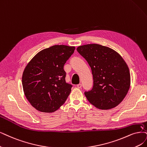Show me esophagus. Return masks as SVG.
Masks as SVG:
<instances>
[{
  "label": "esophagus",
  "instance_id": "obj_1",
  "mask_svg": "<svg viewBox=\"0 0 147 147\" xmlns=\"http://www.w3.org/2000/svg\"><path fill=\"white\" fill-rule=\"evenodd\" d=\"M77 86H78V88H80L81 87H82V84H79L77 85Z\"/></svg>",
  "mask_w": 147,
  "mask_h": 147
}]
</instances>
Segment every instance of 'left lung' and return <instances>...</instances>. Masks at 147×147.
Returning <instances> with one entry per match:
<instances>
[{
    "mask_svg": "<svg viewBox=\"0 0 147 147\" xmlns=\"http://www.w3.org/2000/svg\"><path fill=\"white\" fill-rule=\"evenodd\" d=\"M77 50L91 68L93 87L85 92L90 103L100 110H110L123 100L129 89L131 78L128 65L122 56L105 46L87 44Z\"/></svg>",
    "mask_w": 147,
    "mask_h": 147,
    "instance_id": "obj_1",
    "label": "left lung"
}]
</instances>
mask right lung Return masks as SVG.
Returning <instances> with one entry per match:
<instances>
[{"label": "right lung", "mask_w": 147, "mask_h": 147, "mask_svg": "<svg viewBox=\"0 0 147 147\" xmlns=\"http://www.w3.org/2000/svg\"><path fill=\"white\" fill-rule=\"evenodd\" d=\"M75 47L54 45L39 51L26 65L22 74L24 94L38 111L53 113L66 101L72 85L65 81L64 64Z\"/></svg>", "instance_id": "add662e5"}]
</instances>
